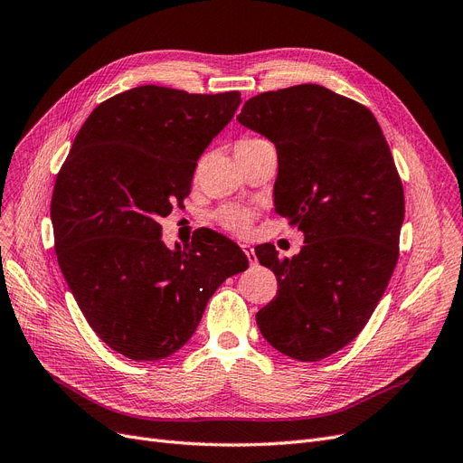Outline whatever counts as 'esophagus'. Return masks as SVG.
I'll return each mask as SVG.
<instances>
[{"mask_svg": "<svg viewBox=\"0 0 463 463\" xmlns=\"http://www.w3.org/2000/svg\"><path fill=\"white\" fill-rule=\"evenodd\" d=\"M241 248H242V251L248 255V261H250V265H251V267L258 265V258H255V251H253V248H251L250 244H241Z\"/></svg>", "mask_w": 463, "mask_h": 463, "instance_id": "esophagus-1", "label": "esophagus"}]
</instances>
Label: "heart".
I'll return each instance as SVG.
<instances>
[{"instance_id": "b5f03b06", "label": "heart", "mask_w": 463, "mask_h": 463, "mask_svg": "<svg viewBox=\"0 0 463 463\" xmlns=\"http://www.w3.org/2000/svg\"><path fill=\"white\" fill-rule=\"evenodd\" d=\"M215 217L225 229L234 232H244L251 221V212L246 208H241V205H227V208L219 210Z\"/></svg>"}]
</instances>
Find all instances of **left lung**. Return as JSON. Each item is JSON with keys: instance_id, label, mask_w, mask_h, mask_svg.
Instances as JSON below:
<instances>
[{"instance_id": "1", "label": "left lung", "mask_w": 463, "mask_h": 463, "mask_svg": "<svg viewBox=\"0 0 463 463\" xmlns=\"http://www.w3.org/2000/svg\"><path fill=\"white\" fill-rule=\"evenodd\" d=\"M236 119L277 146L275 210L305 236L292 260L255 248L279 280L255 320L282 354L322 361L361 334L395 270L404 221L395 162L373 114L317 83L253 97Z\"/></svg>"}]
</instances>
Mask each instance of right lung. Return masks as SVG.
Wrapping results in <instances>:
<instances>
[{
	"mask_svg": "<svg viewBox=\"0 0 463 463\" xmlns=\"http://www.w3.org/2000/svg\"><path fill=\"white\" fill-rule=\"evenodd\" d=\"M238 105V91L133 88L90 114L57 175L51 222L62 277L93 332L131 361L177 353L215 289L248 269L227 236L205 229L169 250L158 222L191 193L196 162Z\"/></svg>",
	"mask_w": 463,
	"mask_h": 463,
	"instance_id": "add662e5",
	"label": "right lung"
}]
</instances>
